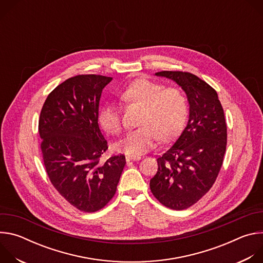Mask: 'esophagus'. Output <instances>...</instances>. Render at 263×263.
Here are the masks:
<instances>
[{"mask_svg":"<svg viewBox=\"0 0 263 263\" xmlns=\"http://www.w3.org/2000/svg\"><path fill=\"white\" fill-rule=\"evenodd\" d=\"M140 158H141L140 156H132V155H127L126 156V160L127 161H130V160H133V161L134 160H140Z\"/></svg>","mask_w":263,"mask_h":263,"instance_id":"esophagus-1","label":"esophagus"}]
</instances>
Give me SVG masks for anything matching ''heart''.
Instances as JSON below:
<instances>
[{
  "label": "heart",
  "instance_id": "1",
  "mask_svg": "<svg viewBox=\"0 0 263 263\" xmlns=\"http://www.w3.org/2000/svg\"><path fill=\"white\" fill-rule=\"evenodd\" d=\"M126 104L141 106L139 126L130 130L117 144L122 152L136 156L151 148L157 139L170 141L185 126L189 116V102L185 93L177 87H166L145 78H138L120 91ZM99 122L110 134L122 130V112L115 102L106 103L99 114Z\"/></svg>",
  "mask_w": 263,
  "mask_h": 263
}]
</instances>
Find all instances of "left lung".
Wrapping results in <instances>:
<instances>
[{"label": "left lung", "mask_w": 263, "mask_h": 263, "mask_svg": "<svg viewBox=\"0 0 263 263\" xmlns=\"http://www.w3.org/2000/svg\"><path fill=\"white\" fill-rule=\"evenodd\" d=\"M186 92L190 120L178 139L157 158L158 171L149 181L154 197L165 207L183 210L196 204L214 184L227 145V125L217 93L196 74L162 70Z\"/></svg>", "instance_id": "1"}]
</instances>
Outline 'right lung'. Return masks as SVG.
<instances>
[{"label": "right lung", "mask_w": 263, "mask_h": 263, "mask_svg": "<svg viewBox=\"0 0 263 263\" xmlns=\"http://www.w3.org/2000/svg\"><path fill=\"white\" fill-rule=\"evenodd\" d=\"M112 80L78 74L50 92L42 108L39 132L48 177L71 206L84 212L105 207L117 192L125 155L100 158L108 143L100 131L99 102Z\"/></svg>", "instance_id": "obj_1"}]
</instances>
